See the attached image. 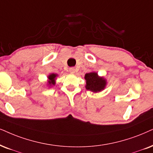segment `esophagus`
I'll list each match as a JSON object with an SVG mask.
<instances>
[{"instance_id":"34e87169","label":"esophagus","mask_w":153,"mask_h":153,"mask_svg":"<svg viewBox=\"0 0 153 153\" xmlns=\"http://www.w3.org/2000/svg\"><path fill=\"white\" fill-rule=\"evenodd\" d=\"M69 72H70V73H72V74L75 73V68H70V69H69Z\"/></svg>"}]
</instances>
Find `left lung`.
Returning <instances> with one entry per match:
<instances>
[{
	"label": "left lung",
	"instance_id": "left-lung-1",
	"mask_svg": "<svg viewBox=\"0 0 153 153\" xmlns=\"http://www.w3.org/2000/svg\"><path fill=\"white\" fill-rule=\"evenodd\" d=\"M85 80H86L85 88L92 92H101L105 89L107 85V80L104 77L99 76L97 73L94 71L86 73Z\"/></svg>",
	"mask_w": 153,
	"mask_h": 153
}]
</instances>
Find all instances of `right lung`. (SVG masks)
Returning a JSON list of instances; mask_svg holds the SVG:
<instances>
[{
	"label": "right lung",
	"mask_w": 153,
	"mask_h": 153,
	"mask_svg": "<svg viewBox=\"0 0 153 153\" xmlns=\"http://www.w3.org/2000/svg\"><path fill=\"white\" fill-rule=\"evenodd\" d=\"M58 74H56V73H51V74L48 75V80L47 82H46V85L49 87V88H52V87L55 85L56 80Z\"/></svg>",
	"instance_id": "add662e5"
}]
</instances>
